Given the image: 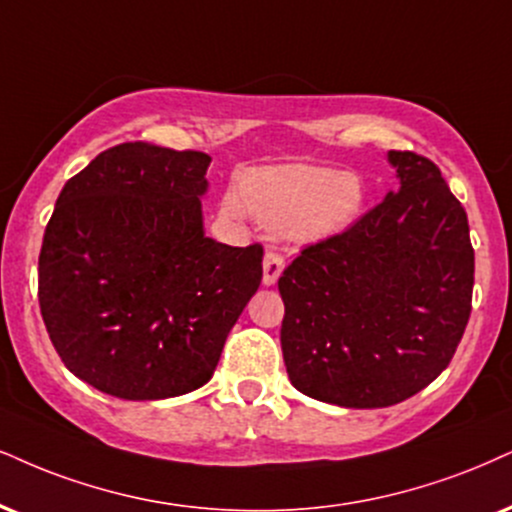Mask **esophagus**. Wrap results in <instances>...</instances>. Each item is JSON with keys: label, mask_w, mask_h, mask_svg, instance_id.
Returning a JSON list of instances; mask_svg holds the SVG:
<instances>
[{"label": "esophagus", "mask_w": 512, "mask_h": 512, "mask_svg": "<svg viewBox=\"0 0 512 512\" xmlns=\"http://www.w3.org/2000/svg\"><path fill=\"white\" fill-rule=\"evenodd\" d=\"M282 270H285V261H282V256L277 254V251L268 249L266 258H263V285L266 287L275 285V282L280 280Z\"/></svg>", "instance_id": "1"}]
</instances>
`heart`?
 <instances>
[{
  "label": "heart",
  "instance_id": "obj_1",
  "mask_svg": "<svg viewBox=\"0 0 512 512\" xmlns=\"http://www.w3.org/2000/svg\"><path fill=\"white\" fill-rule=\"evenodd\" d=\"M242 197L261 225L287 230L299 242H318L339 235L358 218L365 189L349 170L287 163L246 175ZM225 211L242 216L235 194L225 197Z\"/></svg>",
  "mask_w": 512,
  "mask_h": 512
}]
</instances>
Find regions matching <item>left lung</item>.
I'll use <instances>...</instances> for the list:
<instances>
[{
  "label": "left lung",
  "instance_id": "1",
  "mask_svg": "<svg viewBox=\"0 0 512 512\" xmlns=\"http://www.w3.org/2000/svg\"><path fill=\"white\" fill-rule=\"evenodd\" d=\"M399 189L282 273L280 342L301 394L387 408L437 380L472 311L475 251L441 170L389 151Z\"/></svg>",
  "mask_w": 512,
  "mask_h": 512
}]
</instances>
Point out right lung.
<instances>
[{
  "label": "right lung",
  "instance_id": "1",
  "mask_svg": "<svg viewBox=\"0 0 512 512\" xmlns=\"http://www.w3.org/2000/svg\"><path fill=\"white\" fill-rule=\"evenodd\" d=\"M211 156L147 142L102 151L63 185L40 251L42 320L63 365L125 401L211 380L263 277V246L204 235Z\"/></svg>",
  "mask_w": 512,
  "mask_h": 512
}]
</instances>
